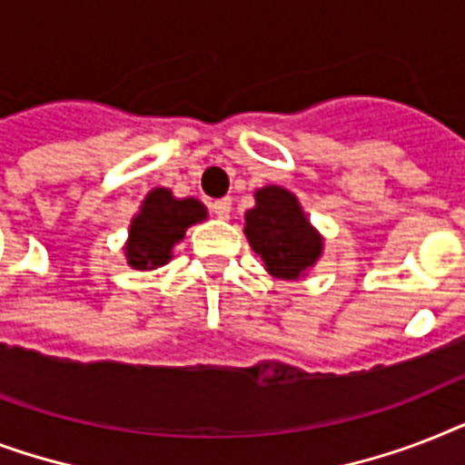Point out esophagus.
I'll list each match as a JSON object with an SVG mask.
<instances>
[{
  "label": "esophagus",
  "instance_id": "obj_1",
  "mask_svg": "<svg viewBox=\"0 0 465 465\" xmlns=\"http://www.w3.org/2000/svg\"><path fill=\"white\" fill-rule=\"evenodd\" d=\"M212 212H214L219 219L229 217V212H232V197H222V200H214V203H212Z\"/></svg>",
  "mask_w": 465,
  "mask_h": 465
}]
</instances>
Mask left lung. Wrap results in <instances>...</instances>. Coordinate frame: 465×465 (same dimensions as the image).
I'll list each match as a JSON object with an SVG mask.
<instances>
[{"label": "left lung", "mask_w": 465, "mask_h": 465, "mask_svg": "<svg viewBox=\"0 0 465 465\" xmlns=\"http://www.w3.org/2000/svg\"><path fill=\"white\" fill-rule=\"evenodd\" d=\"M253 197L255 204L243 214V233L251 248L277 280L306 277L323 255L325 239L311 224L299 197L282 185L258 188Z\"/></svg>", "instance_id": "obj_1"}]
</instances>
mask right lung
Listing matches in <instances>:
<instances>
[{"label":"right lung","mask_w":465,"mask_h":465,"mask_svg":"<svg viewBox=\"0 0 465 465\" xmlns=\"http://www.w3.org/2000/svg\"><path fill=\"white\" fill-rule=\"evenodd\" d=\"M207 219V207L197 197H175L168 188L149 190L140 212L130 222L123 251L133 270H156L173 258V246L185 232Z\"/></svg>","instance_id":"right-lung-1"}]
</instances>
